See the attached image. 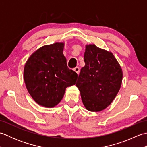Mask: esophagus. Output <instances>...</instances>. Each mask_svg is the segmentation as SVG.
<instances>
[{"mask_svg":"<svg viewBox=\"0 0 147 147\" xmlns=\"http://www.w3.org/2000/svg\"><path fill=\"white\" fill-rule=\"evenodd\" d=\"M74 71H75L78 74H79V73H80V68L78 67H76L74 68Z\"/></svg>","mask_w":147,"mask_h":147,"instance_id":"esophagus-1","label":"esophagus"}]
</instances>
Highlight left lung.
I'll return each instance as SVG.
<instances>
[{
    "label": "left lung",
    "instance_id": "1",
    "mask_svg": "<svg viewBox=\"0 0 147 147\" xmlns=\"http://www.w3.org/2000/svg\"><path fill=\"white\" fill-rule=\"evenodd\" d=\"M84 61L85 65L81 69L76 86L87 110L102 111L119 91L123 70L111 52L95 44L86 45Z\"/></svg>",
    "mask_w": 147,
    "mask_h": 147
}]
</instances>
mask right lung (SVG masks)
Instances as JSON below:
<instances>
[{
  "label": "right lung",
  "mask_w": 147,
  "mask_h": 147,
  "mask_svg": "<svg viewBox=\"0 0 147 147\" xmlns=\"http://www.w3.org/2000/svg\"><path fill=\"white\" fill-rule=\"evenodd\" d=\"M64 43L43 45L34 52L24 67V81L38 105L52 108L63 98L67 87L74 85L78 74L67 67Z\"/></svg>",
  "instance_id": "right-lung-1"
}]
</instances>
